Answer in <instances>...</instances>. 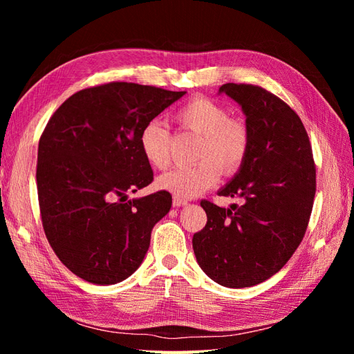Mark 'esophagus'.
Masks as SVG:
<instances>
[{
	"label": "esophagus",
	"instance_id": "obj_1",
	"mask_svg": "<svg viewBox=\"0 0 354 354\" xmlns=\"http://www.w3.org/2000/svg\"><path fill=\"white\" fill-rule=\"evenodd\" d=\"M187 199H183V198H178V196H174L173 198V205L174 207H185V205H187Z\"/></svg>",
	"mask_w": 354,
	"mask_h": 354
}]
</instances>
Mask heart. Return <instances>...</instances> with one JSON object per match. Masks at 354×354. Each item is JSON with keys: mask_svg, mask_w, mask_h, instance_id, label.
Returning a JSON list of instances; mask_svg holds the SVG:
<instances>
[{"mask_svg": "<svg viewBox=\"0 0 354 354\" xmlns=\"http://www.w3.org/2000/svg\"><path fill=\"white\" fill-rule=\"evenodd\" d=\"M177 122L201 136L196 165L176 167L158 178V186L178 198H194L212 187L223 173L232 174L246 156L250 134L246 127L230 120L229 111L217 102L198 97L189 102L176 115ZM169 130L159 120L149 121L138 136L142 153L155 168L169 164Z\"/></svg>", "mask_w": 354, "mask_h": 354, "instance_id": "obj_1", "label": "heart"}]
</instances>
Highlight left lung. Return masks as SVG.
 <instances>
[{"label": "left lung", "mask_w": 354, "mask_h": 354, "mask_svg": "<svg viewBox=\"0 0 354 354\" xmlns=\"http://www.w3.org/2000/svg\"><path fill=\"white\" fill-rule=\"evenodd\" d=\"M250 134L236 174L218 190L241 198L223 208L202 201L207 226L194 234L201 269L227 288L259 285L279 272L303 241L316 194V169L306 128L274 94L257 85L224 84Z\"/></svg>", "instance_id": "obj_1"}]
</instances>
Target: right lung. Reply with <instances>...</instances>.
<instances>
[{
    "instance_id": "add662e5",
    "label": "right lung",
    "mask_w": 354,
    "mask_h": 354,
    "mask_svg": "<svg viewBox=\"0 0 354 354\" xmlns=\"http://www.w3.org/2000/svg\"><path fill=\"white\" fill-rule=\"evenodd\" d=\"M185 94L111 82L75 93L50 118L38 145L42 227L81 279L113 285L143 263L152 229L173 199L165 190L128 199L153 180L138 136Z\"/></svg>"
}]
</instances>
